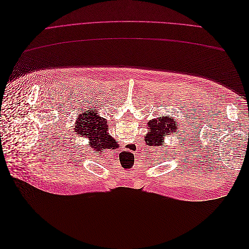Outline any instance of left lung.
Instances as JSON below:
<instances>
[{
  "instance_id": "obj_1",
  "label": "left lung",
  "mask_w": 249,
  "mask_h": 249,
  "mask_svg": "<svg viewBox=\"0 0 249 249\" xmlns=\"http://www.w3.org/2000/svg\"><path fill=\"white\" fill-rule=\"evenodd\" d=\"M148 126L149 132L145 136V142L149 146H161L165 139L175 137L178 132L177 122L170 116L162 115L159 118L152 119L148 123Z\"/></svg>"
}]
</instances>
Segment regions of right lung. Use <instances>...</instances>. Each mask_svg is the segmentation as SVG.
Segmentation results:
<instances>
[{
  "instance_id": "1",
  "label": "right lung",
  "mask_w": 249,
  "mask_h": 249,
  "mask_svg": "<svg viewBox=\"0 0 249 249\" xmlns=\"http://www.w3.org/2000/svg\"><path fill=\"white\" fill-rule=\"evenodd\" d=\"M96 110H88L77 117L74 132L78 136L89 139V145L97 152L106 148L116 147V142L108 135L109 127L106 120L101 117Z\"/></svg>"
}]
</instances>
